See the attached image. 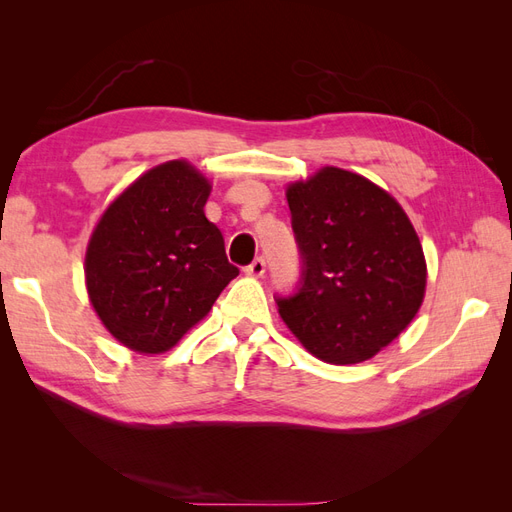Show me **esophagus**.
I'll list each match as a JSON object with an SVG mask.
<instances>
[{"mask_svg":"<svg viewBox=\"0 0 512 512\" xmlns=\"http://www.w3.org/2000/svg\"><path fill=\"white\" fill-rule=\"evenodd\" d=\"M265 269H267V260L262 258V256H256L250 265L245 267V273L247 275H254V277H260V275H265Z\"/></svg>","mask_w":512,"mask_h":512,"instance_id":"34e87169","label":"esophagus"}]
</instances>
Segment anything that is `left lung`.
Wrapping results in <instances>:
<instances>
[{
	"label": "left lung",
	"instance_id": "1",
	"mask_svg": "<svg viewBox=\"0 0 512 512\" xmlns=\"http://www.w3.org/2000/svg\"><path fill=\"white\" fill-rule=\"evenodd\" d=\"M286 196L301 275L275 297L284 322L322 361L371 359L423 303L427 269L408 215L378 185L333 166Z\"/></svg>",
	"mask_w": 512,
	"mask_h": 512
}]
</instances>
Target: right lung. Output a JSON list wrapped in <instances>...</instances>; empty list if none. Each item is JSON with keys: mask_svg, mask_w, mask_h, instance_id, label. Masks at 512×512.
Listing matches in <instances>:
<instances>
[{"mask_svg": "<svg viewBox=\"0 0 512 512\" xmlns=\"http://www.w3.org/2000/svg\"><path fill=\"white\" fill-rule=\"evenodd\" d=\"M209 190L188 162H166L98 222L85 256L87 290L123 346L147 354L173 348L239 275L203 211Z\"/></svg>", "mask_w": 512, "mask_h": 512, "instance_id": "1", "label": "right lung"}]
</instances>
